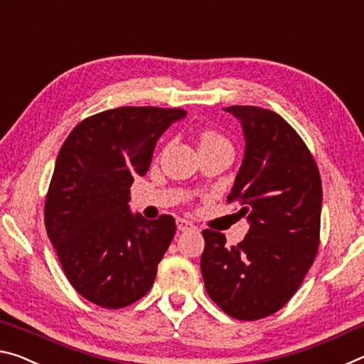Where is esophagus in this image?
Segmentation results:
<instances>
[{
    "label": "esophagus",
    "mask_w": 364,
    "mask_h": 364,
    "mask_svg": "<svg viewBox=\"0 0 364 364\" xmlns=\"http://www.w3.org/2000/svg\"><path fill=\"white\" fill-rule=\"evenodd\" d=\"M176 224H177V229L181 230V232H186V230H192V229H195V225L190 223V221H187V219H182V218H178L177 221H176Z\"/></svg>",
    "instance_id": "esophagus-1"
}]
</instances>
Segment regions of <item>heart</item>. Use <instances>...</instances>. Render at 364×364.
<instances>
[{
    "label": "heart",
    "instance_id": "1",
    "mask_svg": "<svg viewBox=\"0 0 364 364\" xmlns=\"http://www.w3.org/2000/svg\"><path fill=\"white\" fill-rule=\"evenodd\" d=\"M221 141H225V140L219 134L211 132V130L203 132L200 136V146L201 145H213V143H221Z\"/></svg>",
    "mask_w": 364,
    "mask_h": 364
}]
</instances>
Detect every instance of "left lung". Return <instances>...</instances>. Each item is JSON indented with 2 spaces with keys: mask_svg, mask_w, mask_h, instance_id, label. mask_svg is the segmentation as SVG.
Listing matches in <instances>:
<instances>
[{
  "mask_svg": "<svg viewBox=\"0 0 364 364\" xmlns=\"http://www.w3.org/2000/svg\"><path fill=\"white\" fill-rule=\"evenodd\" d=\"M242 126L245 153L229 201L243 206L248 234L225 245L221 232L203 230L201 274L210 299L240 321L271 316L287 303L319 247L323 186L300 135L284 119L256 106H229Z\"/></svg>",
  "mask_w": 364,
  "mask_h": 364,
  "instance_id": "left-lung-1",
  "label": "left lung"
}]
</instances>
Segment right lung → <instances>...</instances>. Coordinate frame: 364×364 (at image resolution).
Masks as SVG:
<instances>
[{"instance_id": "right-lung-1", "label": "right lung", "mask_w": 364, "mask_h": 364, "mask_svg": "<svg viewBox=\"0 0 364 364\" xmlns=\"http://www.w3.org/2000/svg\"><path fill=\"white\" fill-rule=\"evenodd\" d=\"M183 117L153 106L109 109L82 121L59 150L46 232L65 277L95 305L124 308L153 287L176 221L132 213L130 187L146 174L159 136Z\"/></svg>"}]
</instances>
